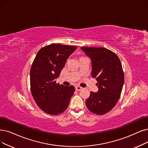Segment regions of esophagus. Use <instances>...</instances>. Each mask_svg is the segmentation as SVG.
<instances>
[{
    "mask_svg": "<svg viewBox=\"0 0 148 148\" xmlns=\"http://www.w3.org/2000/svg\"><path fill=\"white\" fill-rule=\"evenodd\" d=\"M75 89H76V90L78 91V90H80L82 89V87H80V86H76L75 87Z\"/></svg>",
    "mask_w": 148,
    "mask_h": 148,
    "instance_id": "obj_1",
    "label": "esophagus"
}]
</instances>
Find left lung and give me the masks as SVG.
Instances as JSON below:
<instances>
[{"mask_svg":"<svg viewBox=\"0 0 148 148\" xmlns=\"http://www.w3.org/2000/svg\"><path fill=\"white\" fill-rule=\"evenodd\" d=\"M91 60L92 77L95 78L98 90L90 92L87 108L97 115H103L116 105L125 82L121 63L118 56L106 48L81 47Z\"/></svg>","mask_w":148,"mask_h":148,"instance_id":"left-lung-1","label":"left lung"}]
</instances>
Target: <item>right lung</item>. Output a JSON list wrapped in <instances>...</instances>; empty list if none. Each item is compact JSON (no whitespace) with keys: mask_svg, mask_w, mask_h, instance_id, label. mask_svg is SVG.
Returning <instances> with one entry per match:
<instances>
[{"mask_svg":"<svg viewBox=\"0 0 148 148\" xmlns=\"http://www.w3.org/2000/svg\"><path fill=\"white\" fill-rule=\"evenodd\" d=\"M77 47L51 44L40 49L30 70L31 91L35 102L43 111L58 115L66 110L75 90L73 86L56 84L68 58Z\"/></svg>","mask_w":148,"mask_h":148,"instance_id":"1","label":"right lung"}]
</instances>
